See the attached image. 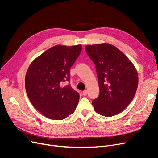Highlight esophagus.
I'll list each match as a JSON object with an SVG mask.
<instances>
[{
  "mask_svg": "<svg viewBox=\"0 0 158 158\" xmlns=\"http://www.w3.org/2000/svg\"><path fill=\"white\" fill-rule=\"evenodd\" d=\"M86 95H87V90H84V91L83 92V95L86 96Z\"/></svg>",
  "mask_w": 158,
  "mask_h": 158,
  "instance_id": "34e87169",
  "label": "esophagus"
}]
</instances>
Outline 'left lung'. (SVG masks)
<instances>
[{
    "label": "left lung",
    "mask_w": 158,
    "mask_h": 158,
    "mask_svg": "<svg viewBox=\"0 0 158 158\" xmlns=\"http://www.w3.org/2000/svg\"><path fill=\"white\" fill-rule=\"evenodd\" d=\"M85 50L95 65L98 78L99 95L92 101L95 111L105 117L119 114L130 103L138 88L135 68L112 44L88 45Z\"/></svg>",
    "instance_id": "obj_1"
}]
</instances>
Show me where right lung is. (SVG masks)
Here are the masks:
<instances>
[{
  "label": "right lung",
  "instance_id": "right-lung-1",
  "mask_svg": "<svg viewBox=\"0 0 158 158\" xmlns=\"http://www.w3.org/2000/svg\"><path fill=\"white\" fill-rule=\"evenodd\" d=\"M82 45L55 46L34 60L27 70L25 87L28 97L47 118L62 120L73 114L79 94L70 83V69L78 58Z\"/></svg>",
  "mask_w": 158,
  "mask_h": 158
}]
</instances>
